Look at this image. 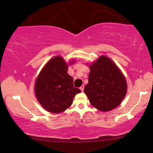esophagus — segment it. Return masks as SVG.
<instances>
[{"label":"esophagus","mask_w":153,"mask_h":153,"mask_svg":"<svg viewBox=\"0 0 153 153\" xmlns=\"http://www.w3.org/2000/svg\"><path fill=\"white\" fill-rule=\"evenodd\" d=\"M80 89H81V91H83V90H84V85H81V86L80 87Z\"/></svg>","instance_id":"esophagus-1"}]
</instances>
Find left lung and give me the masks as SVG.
I'll return each mask as SVG.
<instances>
[{"label": "left lung", "mask_w": 153, "mask_h": 153, "mask_svg": "<svg viewBox=\"0 0 153 153\" xmlns=\"http://www.w3.org/2000/svg\"><path fill=\"white\" fill-rule=\"evenodd\" d=\"M88 83L84 93L94 107L108 111L117 107L127 92L124 75L118 67L106 56H102L91 65Z\"/></svg>", "instance_id": "left-lung-1"}]
</instances>
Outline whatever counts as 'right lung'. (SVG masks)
Segmentation results:
<instances>
[{"label":"right lung","mask_w":153,"mask_h":153,"mask_svg":"<svg viewBox=\"0 0 153 153\" xmlns=\"http://www.w3.org/2000/svg\"><path fill=\"white\" fill-rule=\"evenodd\" d=\"M68 65L60 56L46 64L37 78L35 95L46 110L58 114L72 105L73 98L81 90L74 87L73 78L68 74Z\"/></svg>","instance_id":"1"}]
</instances>
